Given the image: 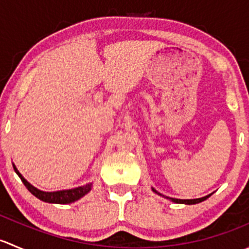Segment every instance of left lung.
Instances as JSON below:
<instances>
[{"mask_svg": "<svg viewBox=\"0 0 249 249\" xmlns=\"http://www.w3.org/2000/svg\"><path fill=\"white\" fill-rule=\"evenodd\" d=\"M153 192L157 193V194H159V193H158L155 189H153ZM208 197H210V195H207V196H205V197H200V199H193V200H180V199H173V197H169V199L171 200V201L176 202V203H187V205H195V203L205 201V200L208 199Z\"/></svg>", "mask_w": 249, "mask_h": 249, "instance_id": "8db88e82", "label": "left lung"}]
</instances>
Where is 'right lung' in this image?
Masks as SVG:
<instances>
[{"instance_id": "1", "label": "right lung", "mask_w": 249, "mask_h": 249, "mask_svg": "<svg viewBox=\"0 0 249 249\" xmlns=\"http://www.w3.org/2000/svg\"><path fill=\"white\" fill-rule=\"evenodd\" d=\"M14 171L18 173V176L20 177L21 182L24 183L25 187L27 188L31 194H34L35 196L38 197L39 200L44 202H50V203H71L77 201L78 199H80L82 196H84L85 194L90 192L91 189V184H85L83 187H78L74 188V189H69V190H60V192H53V193H48V192H42V190H38L37 188H35L34 185L30 184L21 175L20 172L18 171L17 167L14 166Z\"/></svg>"}]
</instances>
